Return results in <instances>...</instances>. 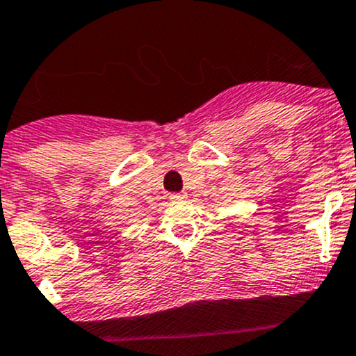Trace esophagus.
Instances as JSON below:
<instances>
[{
    "label": "esophagus",
    "instance_id": "34e87169",
    "mask_svg": "<svg viewBox=\"0 0 356 356\" xmlns=\"http://www.w3.org/2000/svg\"><path fill=\"white\" fill-rule=\"evenodd\" d=\"M185 197H187V194H185V192H180V194H171L172 201H184Z\"/></svg>",
    "mask_w": 356,
    "mask_h": 356
}]
</instances>
